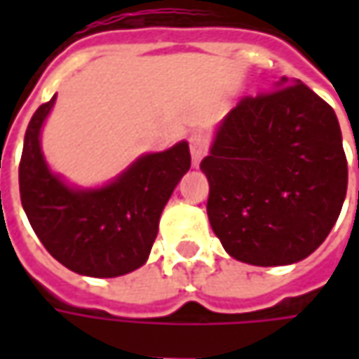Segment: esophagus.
Listing matches in <instances>:
<instances>
[{
    "instance_id": "esophagus-1",
    "label": "esophagus",
    "mask_w": 359,
    "mask_h": 359,
    "mask_svg": "<svg viewBox=\"0 0 359 359\" xmlns=\"http://www.w3.org/2000/svg\"><path fill=\"white\" fill-rule=\"evenodd\" d=\"M190 154H192L194 165L200 163L202 157L208 154V138L202 133H194L190 136Z\"/></svg>"
}]
</instances>
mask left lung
Here are the masks:
<instances>
[{
	"label": "left lung",
	"instance_id": "1",
	"mask_svg": "<svg viewBox=\"0 0 359 359\" xmlns=\"http://www.w3.org/2000/svg\"><path fill=\"white\" fill-rule=\"evenodd\" d=\"M200 169L210 182L213 233L234 259L259 267L296 264L316 252L348 187L334 111L285 76L236 103Z\"/></svg>",
	"mask_w": 359,
	"mask_h": 359
}]
</instances>
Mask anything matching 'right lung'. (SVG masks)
<instances>
[{"label":"right lung","mask_w":359,"mask_h":359,"mask_svg":"<svg viewBox=\"0 0 359 359\" xmlns=\"http://www.w3.org/2000/svg\"><path fill=\"white\" fill-rule=\"evenodd\" d=\"M55 103H42L28 123L19 163L20 202L43 248L67 269L88 277H118L146 264L159 217L190 169L187 142L136 159L111 184L67 187L48 169L40 128Z\"/></svg>","instance_id":"obj_1"}]
</instances>
